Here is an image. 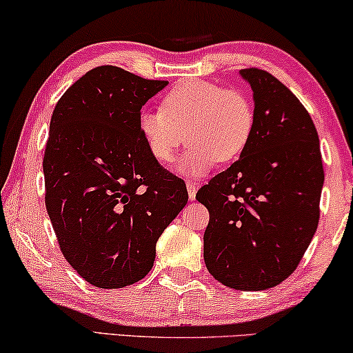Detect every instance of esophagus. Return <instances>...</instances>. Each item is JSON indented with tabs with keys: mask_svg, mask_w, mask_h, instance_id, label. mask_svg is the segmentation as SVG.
<instances>
[{
	"mask_svg": "<svg viewBox=\"0 0 353 353\" xmlns=\"http://www.w3.org/2000/svg\"><path fill=\"white\" fill-rule=\"evenodd\" d=\"M186 188H188V197H190V201H194L196 199V192H197V185H196V183H192V181H188Z\"/></svg>",
	"mask_w": 353,
	"mask_h": 353,
	"instance_id": "esophagus-1",
	"label": "esophagus"
}]
</instances>
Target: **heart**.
Here are the masks:
<instances>
[{
	"label": "heart",
	"mask_w": 353,
	"mask_h": 353,
	"mask_svg": "<svg viewBox=\"0 0 353 353\" xmlns=\"http://www.w3.org/2000/svg\"><path fill=\"white\" fill-rule=\"evenodd\" d=\"M254 130L249 96L210 80L183 81L163 96L159 112L139 115L144 144L161 165H170L185 141L191 144L180 163L188 176H202L215 162H234L248 149Z\"/></svg>",
	"instance_id": "obj_1"
}]
</instances>
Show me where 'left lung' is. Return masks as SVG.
Returning a JSON list of instances; mask_svg holds the SVG:
<instances>
[{"label":"left lung","instance_id":"1","mask_svg":"<svg viewBox=\"0 0 353 353\" xmlns=\"http://www.w3.org/2000/svg\"><path fill=\"white\" fill-rule=\"evenodd\" d=\"M254 91L255 130L231 167L197 191L209 210L204 262L216 281L262 291L297 268L320 220L325 181L310 114L267 70H241Z\"/></svg>","mask_w":353,"mask_h":353}]
</instances>
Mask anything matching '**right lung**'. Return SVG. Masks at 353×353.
Wrapping results in <instances>:
<instances>
[{"instance_id":"obj_1","label":"right lung","mask_w":353,"mask_h":353,"mask_svg":"<svg viewBox=\"0 0 353 353\" xmlns=\"http://www.w3.org/2000/svg\"><path fill=\"white\" fill-rule=\"evenodd\" d=\"M167 85L94 67L52 110L46 210L62 255L96 288L146 276L157 239L188 202L185 181L154 161L139 132L141 108Z\"/></svg>"}]
</instances>
